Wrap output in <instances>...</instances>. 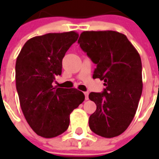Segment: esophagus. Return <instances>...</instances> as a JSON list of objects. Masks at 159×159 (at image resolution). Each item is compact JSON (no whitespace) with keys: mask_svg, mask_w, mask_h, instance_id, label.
Masks as SVG:
<instances>
[{"mask_svg":"<svg viewBox=\"0 0 159 159\" xmlns=\"http://www.w3.org/2000/svg\"><path fill=\"white\" fill-rule=\"evenodd\" d=\"M84 95H85V99H86V100H88V92H84Z\"/></svg>","mask_w":159,"mask_h":159,"instance_id":"1","label":"esophagus"}]
</instances>
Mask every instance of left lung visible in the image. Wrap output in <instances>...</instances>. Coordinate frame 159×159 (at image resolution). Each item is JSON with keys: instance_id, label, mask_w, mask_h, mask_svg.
<instances>
[{"instance_id": "8db88e82", "label": "left lung", "mask_w": 159, "mask_h": 159, "mask_svg": "<svg viewBox=\"0 0 159 159\" xmlns=\"http://www.w3.org/2000/svg\"><path fill=\"white\" fill-rule=\"evenodd\" d=\"M78 43L96 64L93 79L103 80L106 87L102 93L89 94L96 104L90 129L104 138L119 136L134 119L143 92L139 54L127 36L116 31H85Z\"/></svg>"}]
</instances>
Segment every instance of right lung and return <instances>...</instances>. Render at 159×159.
Segmentation results:
<instances>
[{"mask_svg": "<svg viewBox=\"0 0 159 159\" xmlns=\"http://www.w3.org/2000/svg\"><path fill=\"white\" fill-rule=\"evenodd\" d=\"M79 34L48 33L29 39L16 62V86L25 119L38 135L54 138L68 128L70 114L84 102L75 88L52 86L62 72V60Z\"/></svg>", "mask_w": 159, "mask_h": 159, "instance_id": "obj_1", "label": "right lung"}]
</instances>
